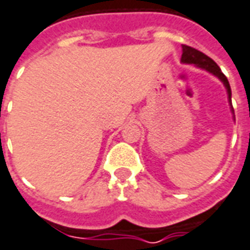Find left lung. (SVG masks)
<instances>
[{
  "label": "left lung",
  "mask_w": 250,
  "mask_h": 250,
  "mask_svg": "<svg viewBox=\"0 0 250 250\" xmlns=\"http://www.w3.org/2000/svg\"><path fill=\"white\" fill-rule=\"evenodd\" d=\"M181 61L187 63H194L200 68H206L208 72L214 73L215 76H218L220 80L223 82V84L226 85L227 94H229V99L231 102V89H230V84H229V80L227 77L223 73L220 68L216 65L212 58H209L208 56H206L204 53H201L197 49H193L190 46H187V44H182V57H181Z\"/></svg>",
  "instance_id": "obj_1"
}]
</instances>
